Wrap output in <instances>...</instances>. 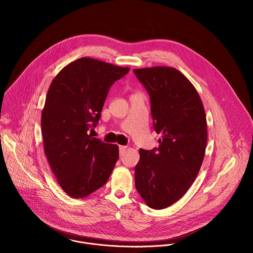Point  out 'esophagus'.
I'll use <instances>...</instances> for the list:
<instances>
[{
    "instance_id": "obj_1",
    "label": "esophagus",
    "mask_w": 253,
    "mask_h": 253,
    "mask_svg": "<svg viewBox=\"0 0 253 253\" xmlns=\"http://www.w3.org/2000/svg\"><path fill=\"white\" fill-rule=\"evenodd\" d=\"M126 146H120L119 147V149H120V155L122 156V155H124V153H125V151L126 150Z\"/></svg>"
}]
</instances>
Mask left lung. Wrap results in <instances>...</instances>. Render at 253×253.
<instances>
[{
	"instance_id": "left-lung-1",
	"label": "left lung",
	"mask_w": 253,
	"mask_h": 253,
	"mask_svg": "<svg viewBox=\"0 0 253 253\" xmlns=\"http://www.w3.org/2000/svg\"><path fill=\"white\" fill-rule=\"evenodd\" d=\"M151 99L159 147L140 149L135 187L147 206L166 209L181 199L196 179L208 142L207 117L191 82L173 67L134 69Z\"/></svg>"
}]
</instances>
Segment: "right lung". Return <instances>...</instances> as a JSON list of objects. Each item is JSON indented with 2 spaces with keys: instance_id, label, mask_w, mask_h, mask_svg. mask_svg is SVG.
Returning a JSON list of instances; mask_svg holds the SVG:
<instances>
[{
  "instance_id": "obj_1",
  "label": "right lung",
  "mask_w": 253,
  "mask_h": 253,
  "mask_svg": "<svg viewBox=\"0 0 253 253\" xmlns=\"http://www.w3.org/2000/svg\"><path fill=\"white\" fill-rule=\"evenodd\" d=\"M129 71L82 57L51 82L42 112L43 150L62 190L82 199L101 188L119 159L118 145L88 134L95 127L111 85Z\"/></svg>"
}]
</instances>
